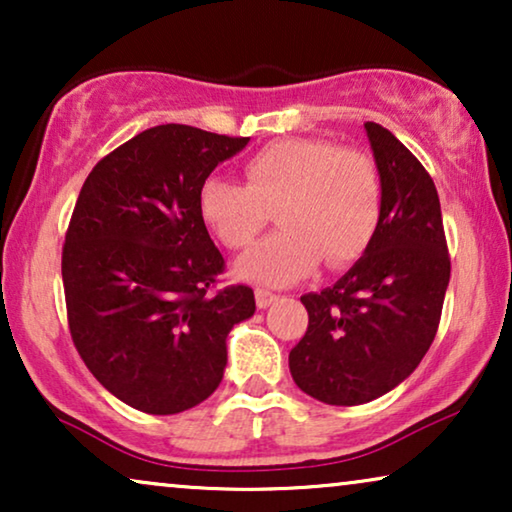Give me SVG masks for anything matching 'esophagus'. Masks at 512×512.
Wrapping results in <instances>:
<instances>
[{"label": "esophagus", "mask_w": 512, "mask_h": 512, "mask_svg": "<svg viewBox=\"0 0 512 512\" xmlns=\"http://www.w3.org/2000/svg\"><path fill=\"white\" fill-rule=\"evenodd\" d=\"M279 296L277 293H272L268 289H256V305L261 307V310H265V307H270L272 303H277Z\"/></svg>", "instance_id": "1"}]
</instances>
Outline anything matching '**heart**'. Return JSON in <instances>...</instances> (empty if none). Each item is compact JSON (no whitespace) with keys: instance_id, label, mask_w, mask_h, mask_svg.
I'll return each instance as SVG.
<instances>
[{"instance_id":"1","label":"heart","mask_w":512,"mask_h":512,"mask_svg":"<svg viewBox=\"0 0 512 512\" xmlns=\"http://www.w3.org/2000/svg\"><path fill=\"white\" fill-rule=\"evenodd\" d=\"M247 184L207 177L198 212L216 240L244 249L279 207L284 230L270 235L237 263V275L265 286H289L324 258L345 268L366 254L382 221V184L366 153L328 139H279L244 163Z\"/></svg>"}]
</instances>
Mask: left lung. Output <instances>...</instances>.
<instances>
[{
	"label": "left lung",
	"mask_w": 512,
	"mask_h": 512,
	"mask_svg": "<svg viewBox=\"0 0 512 512\" xmlns=\"http://www.w3.org/2000/svg\"><path fill=\"white\" fill-rule=\"evenodd\" d=\"M363 128L380 172V228L338 282L300 298L310 321L289 354L293 382L328 405L398 387L429 352L450 284L436 184L387 128Z\"/></svg>",
	"instance_id": "1"
}]
</instances>
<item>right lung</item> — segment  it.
Here are the masks:
<instances>
[{"label":"right lung","mask_w":512,"mask_h":512,"mask_svg":"<svg viewBox=\"0 0 512 512\" xmlns=\"http://www.w3.org/2000/svg\"><path fill=\"white\" fill-rule=\"evenodd\" d=\"M249 137L167 123L104 156L88 174L62 247L76 352L104 389L149 415H177L219 387L230 328L256 312L198 212L212 170Z\"/></svg>","instance_id":"obj_1"}]
</instances>
